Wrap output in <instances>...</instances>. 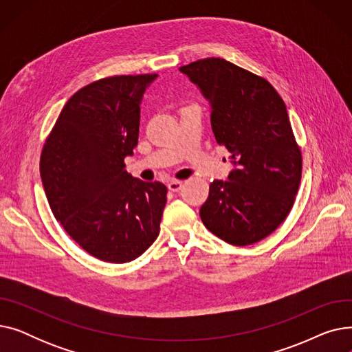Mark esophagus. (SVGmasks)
I'll return each instance as SVG.
<instances>
[{"label":"esophagus","instance_id":"obj_1","mask_svg":"<svg viewBox=\"0 0 352 352\" xmlns=\"http://www.w3.org/2000/svg\"><path fill=\"white\" fill-rule=\"evenodd\" d=\"M181 188H182V182H181V181L174 179V181H171V182L168 184V190L173 191V192H178Z\"/></svg>","mask_w":352,"mask_h":352}]
</instances>
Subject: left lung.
<instances>
[{
    "label": "left lung",
    "mask_w": 352,
    "mask_h": 352,
    "mask_svg": "<svg viewBox=\"0 0 352 352\" xmlns=\"http://www.w3.org/2000/svg\"><path fill=\"white\" fill-rule=\"evenodd\" d=\"M179 71L210 101L215 140L236 165L228 181L210 186L202 223L231 245L261 241L287 218L301 182V148L287 107L265 78L224 58L198 60Z\"/></svg>",
    "instance_id": "8db88e82"
}]
</instances>
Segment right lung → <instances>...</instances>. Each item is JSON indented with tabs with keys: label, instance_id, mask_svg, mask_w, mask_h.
I'll list each match as a JSON object with an SVG mask.
<instances>
[{
	"label": "right lung",
	"instance_id": "obj_1",
	"mask_svg": "<svg viewBox=\"0 0 352 352\" xmlns=\"http://www.w3.org/2000/svg\"><path fill=\"white\" fill-rule=\"evenodd\" d=\"M155 78L114 76L82 87L64 105L41 151L54 217L105 263L135 260L160 234L166 187L134 178L124 162L138 144L140 104Z\"/></svg>",
	"mask_w": 352,
	"mask_h": 352
}]
</instances>
